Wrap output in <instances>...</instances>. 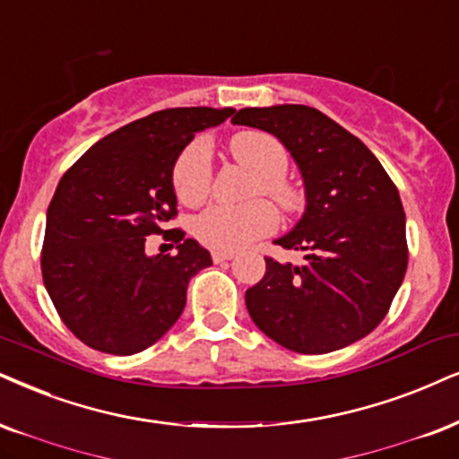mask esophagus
<instances>
[{"label": "esophagus", "mask_w": 459, "mask_h": 459, "mask_svg": "<svg viewBox=\"0 0 459 459\" xmlns=\"http://www.w3.org/2000/svg\"><path fill=\"white\" fill-rule=\"evenodd\" d=\"M235 254L233 252H222V249H213L212 258L213 263H226V260H233Z\"/></svg>", "instance_id": "34e87169"}]
</instances>
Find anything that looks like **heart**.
Here are the masks:
<instances>
[{"instance_id": "1", "label": "heart", "mask_w": 459, "mask_h": 459, "mask_svg": "<svg viewBox=\"0 0 459 459\" xmlns=\"http://www.w3.org/2000/svg\"><path fill=\"white\" fill-rule=\"evenodd\" d=\"M230 154L256 178L252 195H266L286 216H299L307 207V195L299 184L286 178L290 159L286 148L264 131H241L230 139ZM173 193L188 207L201 205L212 190L210 152L201 143H193L178 156L173 165ZM277 213L263 199L246 205H216L201 213L195 222V235L201 243L222 252H235L252 241L273 233Z\"/></svg>"}]
</instances>
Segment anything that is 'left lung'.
<instances>
[{
    "label": "left lung",
    "mask_w": 459,
    "mask_h": 459,
    "mask_svg": "<svg viewBox=\"0 0 459 459\" xmlns=\"http://www.w3.org/2000/svg\"><path fill=\"white\" fill-rule=\"evenodd\" d=\"M233 123L280 139L307 195L303 218L275 241L305 252V264L264 258V277L246 292L254 324L299 353L356 343L384 320L407 271L396 184L356 135L316 108H243Z\"/></svg>",
    "instance_id": "left-lung-1"
}]
</instances>
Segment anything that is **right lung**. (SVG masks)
I'll use <instances>...</instances> for the list:
<instances>
[{
    "instance_id": "add662e5",
    "label": "right lung",
    "mask_w": 459,
    "mask_h": 459,
    "mask_svg": "<svg viewBox=\"0 0 459 459\" xmlns=\"http://www.w3.org/2000/svg\"><path fill=\"white\" fill-rule=\"evenodd\" d=\"M233 108L160 109L120 126L65 171L46 213L42 277L52 305L92 350H148L186 305L188 281L212 264L176 230V254H146V237L178 216L173 165L195 133L224 123Z\"/></svg>"
}]
</instances>
